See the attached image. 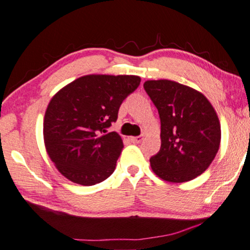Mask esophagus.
<instances>
[{
	"instance_id": "1",
	"label": "esophagus",
	"mask_w": 250,
	"mask_h": 250,
	"mask_svg": "<svg viewBox=\"0 0 250 250\" xmlns=\"http://www.w3.org/2000/svg\"><path fill=\"white\" fill-rule=\"evenodd\" d=\"M129 140L133 144H140V142L142 141V136H131Z\"/></svg>"
}]
</instances>
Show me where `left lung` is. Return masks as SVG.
Instances as JSON below:
<instances>
[{
	"label": "left lung",
	"mask_w": 250,
	"mask_h": 250,
	"mask_svg": "<svg viewBox=\"0 0 250 250\" xmlns=\"http://www.w3.org/2000/svg\"><path fill=\"white\" fill-rule=\"evenodd\" d=\"M144 87L161 122V147L150 158V167L166 182H190L207 171L217 154V114L202 92L188 85L159 79L145 82Z\"/></svg>",
	"instance_id": "left-lung-1"
}]
</instances>
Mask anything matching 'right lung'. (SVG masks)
<instances>
[{
    "instance_id": "1",
    "label": "right lung",
    "mask_w": 250,
    "mask_h": 250,
    "mask_svg": "<svg viewBox=\"0 0 250 250\" xmlns=\"http://www.w3.org/2000/svg\"><path fill=\"white\" fill-rule=\"evenodd\" d=\"M140 82L139 76L87 75L52 97L43 117V141L49 159L65 178L91 186L112 174L123 142L108 128Z\"/></svg>"
}]
</instances>
